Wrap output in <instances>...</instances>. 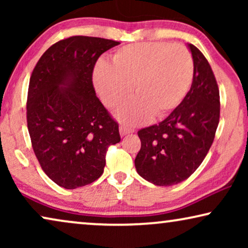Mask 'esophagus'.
I'll return each instance as SVG.
<instances>
[{
    "label": "esophagus",
    "mask_w": 248,
    "mask_h": 248,
    "mask_svg": "<svg viewBox=\"0 0 248 248\" xmlns=\"http://www.w3.org/2000/svg\"><path fill=\"white\" fill-rule=\"evenodd\" d=\"M132 132H134L133 128L128 127V126H126V125H121L120 126V133L122 137H124V135H126V134H130V133H132Z\"/></svg>",
    "instance_id": "34e87169"
}]
</instances>
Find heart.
<instances>
[{
    "label": "heart",
    "mask_w": 248,
    "mask_h": 248,
    "mask_svg": "<svg viewBox=\"0 0 248 248\" xmlns=\"http://www.w3.org/2000/svg\"><path fill=\"white\" fill-rule=\"evenodd\" d=\"M194 78V61L181 44L149 42L116 49L110 65L99 61L93 83L103 103L115 108L130 97L135 99L117 111L127 124H141L149 117H164L184 100Z\"/></svg>",
    "instance_id": "heart-1"
}]
</instances>
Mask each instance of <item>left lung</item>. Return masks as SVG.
Instances as JSON below:
<instances>
[{
    "label": "left lung",
    "mask_w": 248,
    "mask_h": 248,
    "mask_svg": "<svg viewBox=\"0 0 248 248\" xmlns=\"http://www.w3.org/2000/svg\"><path fill=\"white\" fill-rule=\"evenodd\" d=\"M194 78L184 100L158 125L138 132L141 149L134 164L138 174L157 186L187 179L204 160L220 118L216 77L198 47L188 44Z\"/></svg>",
    "instance_id": "obj_1"
}]
</instances>
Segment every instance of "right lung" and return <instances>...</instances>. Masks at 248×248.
<instances>
[{
  "label": "right lung",
  "instance_id": "obj_1",
  "mask_svg": "<svg viewBox=\"0 0 248 248\" xmlns=\"http://www.w3.org/2000/svg\"><path fill=\"white\" fill-rule=\"evenodd\" d=\"M118 42L72 36L43 54L29 81L27 124L45 174L67 189L103 175L106 154L121 141L118 123L96 96L93 72L101 54Z\"/></svg>",
  "mask_w": 248,
  "mask_h": 248
}]
</instances>
